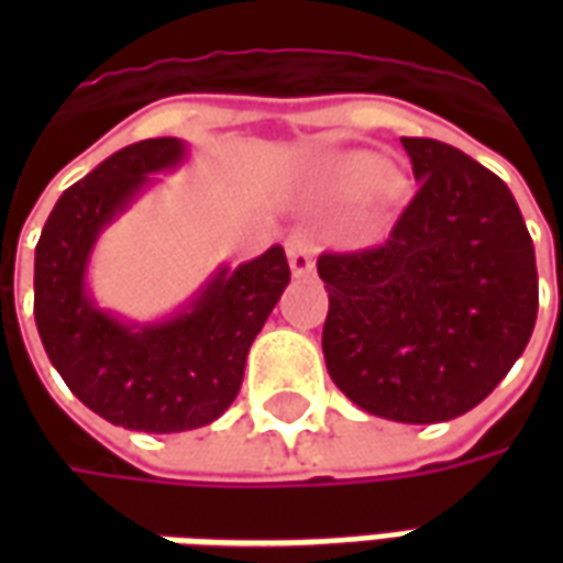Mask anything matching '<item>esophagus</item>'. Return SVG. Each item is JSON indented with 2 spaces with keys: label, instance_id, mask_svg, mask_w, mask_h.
I'll list each match as a JSON object with an SVG mask.
<instances>
[{
  "label": "esophagus",
  "instance_id": "34e87169",
  "mask_svg": "<svg viewBox=\"0 0 563 563\" xmlns=\"http://www.w3.org/2000/svg\"><path fill=\"white\" fill-rule=\"evenodd\" d=\"M286 256L295 277H310L313 274V241L307 232H292L286 238Z\"/></svg>",
  "mask_w": 563,
  "mask_h": 563
}]
</instances>
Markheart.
<instances>
[{
    "label": "heart",
    "mask_w": 563,
    "mask_h": 563,
    "mask_svg": "<svg viewBox=\"0 0 563 563\" xmlns=\"http://www.w3.org/2000/svg\"><path fill=\"white\" fill-rule=\"evenodd\" d=\"M329 189L338 198L355 201L371 220H383L407 198L410 180L395 162L379 159L377 153L367 150H353L334 162Z\"/></svg>",
    "instance_id": "heart-1"
}]
</instances>
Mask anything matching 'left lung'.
I'll return each mask as SVG.
<instances>
[{
  "mask_svg": "<svg viewBox=\"0 0 563 563\" xmlns=\"http://www.w3.org/2000/svg\"><path fill=\"white\" fill-rule=\"evenodd\" d=\"M419 180L389 241L325 253L322 353L365 413L434 424L485 401L537 322V262L507 184L434 139H401Z\"/></svg>",
  "mask_w": 563,
  "mask_h": 563,
  "instance_id": "left-lung-1",
  "label": "left lung"
}]
</instances>
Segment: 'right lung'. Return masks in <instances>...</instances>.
<instances>
[{
	"instance_id": "right-lung-1",
	"label": "right lung",
	"mask_w": 563,
	"mask_h": 563,
	"mask_svg": "<svg viewBox=\"0 0 563 563\" xmlns=\"http://www.w3.org/2000/svg\"><path fill=\"white\" fill-rule=\"evenodd\" d=\"M186 150L180 139L117 150L59 196L35 246V325L51 365L92 413L147 434L192 431L232 407L246 353L289 286V262L274 244L213 271L184 310L159 322H123L96 305L87 268L99 234Z\"/></svg>"
}]
</instances>
